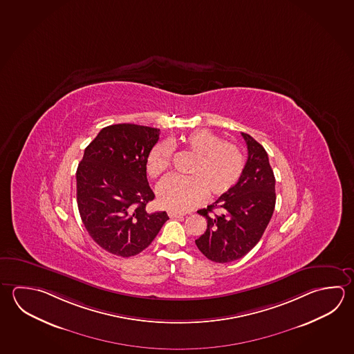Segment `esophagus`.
Returning <instances> with one entry per match:
<instances>
[{
    "label": "esophagus",
    "mask_w": 354,
    "mask_h": 354,
    "mask_svg": "<svg viewBox=\"0 0 354 354\" xmlns=\"http://www.w3.org/2000/svg\"><path fill=\"white\" fill-rule=\"evenodd\" d=\"M167 213L169 218H180V217L185 216V213L176 212V211H172V209L167 211Z\"/></svg>",
    "instance_id": "esophagus-1"
}]
</instances>
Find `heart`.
Masks as SVG:
<instances>
[{"label": "heart", "instance_id": "heart-1", "mask_svg": "<svg viewBox=\"0 0 354 354\" xmlns=\"http://www.w3.org/2000/svg\"><path fill=\"white\" fill-rule=\"evenodd\" d=\"M185 147L194 156L189 177L169 176L157 187V200L176 212H185L208 197H218L237 185L245 169L242 151L231 142H223L208 129H197L180 137ZM174 146L161 142L148 156L149 176H161L171 163Z\"/></svg>", "mask_w": 354, "mask_h": 354}]
</instances>
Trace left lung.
Masks as SVG:
<instances>
[{"label": "left lung", "instance_id": "8db88e82", "mask_svg": "<svg viewBox=\"0 0 354 354\" xmlns=\"http://www.w3.org/2000/svg\"><path fill=\"white\" fill-rule=\"evenodd\" d=\"M248 149L243 174L230 192L200 209L207 230L196 245L217 263L237 261L251 251L263 236L276 206V178L268 154L253 137L242 133ZM218 209V213L214 209Z\"/></svg>", "mask_w": 354, "mask_h": 354}]
</instances>
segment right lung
Listing matches in <instances>:
<instances>
[{"mask_svg":"<svg viewBox=\"0 0 354 354\" xmlns=\"http://www.w3.org/2000/svg\"><path fill=\"white\" fill-rule=\"evenodd\" d=\"M158 138L160 129L147 126H107L86 147L78 165L81 219L97 245L120 257L147 248L168 219L166 212L146 211L154 198L146 166Z\"/></svg>","mask_w":354,"mask_h":354,"instance_id":"1","label":"right lung"}]
</instances>
